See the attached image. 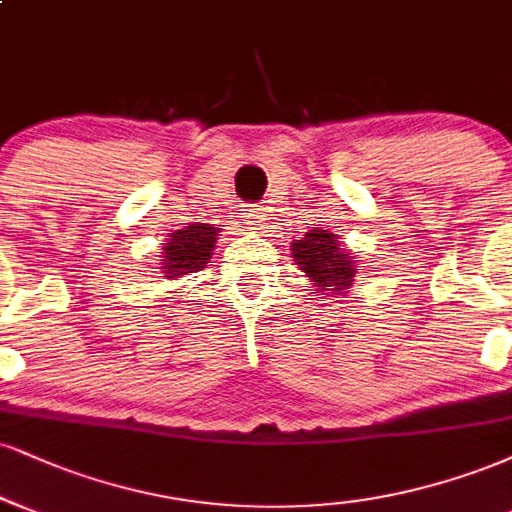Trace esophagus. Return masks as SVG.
Segmentation results:
<instances>
[{
  "label": "esophagus",
  "mask_w": 512,
  "mask_h": 512,
  "mask_svg": "<svg viewBox=\"0 0 512 512\" xmlns=\"http://www.w3.org/2000/svg\"><path fill=\"white\" fill-rule=\"evenodd\" d=\"M243 219L248 221V224H252V226H262V221H264V217H267V207H262V205H245L243 207Z\"/></svg>",
  "instance_id": "esophagus-1"
}]
</instances>
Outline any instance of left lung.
<instances>
[{
	"instance_id": "left-lung-1",
	"label": "left lung",
	"mask_w": 512,
	"mask_h": 512,
	"mask_svg": "<svg viewBox=\"0 0 512 512\" xmlns=\"http://www.w3.org/2000/svg\"><path fill=\"white\" fill-rule=\"evenodd\" d=\"M291 252L295 264H300L322 291H343L353 283L355 260L341 250L334 233L312 229L303 240H295Z\"/></svg>"
}]
</instances>
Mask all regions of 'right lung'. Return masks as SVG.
I'll return each mask as SVG.
<instances>
[{"label": "right lung", "instance_id": "add662e5", "mask_svg": "<svg viewBox=\"0 0 512 512\" xmlns=\"http://www.w3.org/2000/svg\"><path fill=\"white\" fill-rule=\"evenodd\" d=\"M217 233L219 229L209 224H197V221L183 231L171 233L169 243H164L162 248L164 274H169V279H178L183 274L202 272L212 255L214 243H217Z\"/></svg>", "mask_w": 512, "mask_h": 512}]
</instances>
